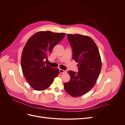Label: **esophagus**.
Returning a JSON list of instances; mask_svg holds the SVG:
<instances>
[{"instance_id": "esophagus-1", "label": "esophagus", "mask_w": 125, "mask_h": 125, "mask_svg": "<svg viewBox=\"0 0 125 125\" xmlns=\"http://www.w3.org/2000/svg\"><path fill=\"white\" fill-rule=\"evenodd\" d=\"M59 72H60V73H66V71L64 70H62V69H59Z\"/></svg>"}]
</instances>
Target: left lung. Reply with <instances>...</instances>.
I'll use <instances>...</instances> for the list:
<instances>
[{
    "label": "left lung",
    "mask_w": 125,
    "mask_h": 125,
    "mask_svg": "<svg viewBox=\"0 0 125 125\" xmlns=\"http://www.w3.org/2000/svg\"><path fill=\"white\" fill-rule=\"evenodd\" d=\"M67 39L73 50V58L78 62V72L68 71L70 80L64 83V88L71 96L78 97L95 84L101 70V59L96 44L89 36L68 34Z\"/></svg>",
    "instance_id": "left-lung-1"
}]
</instances>
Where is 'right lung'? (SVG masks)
Here are the masks:
<instances>
[{"label":"right lung","instance_id":"right-lung-1","mask_svg":"<svg viewBox=\"0 0 125 125\" xmlns=\"http://www.w3.org/2000/svg\"><path fill=\"white\" fill-rule=\"evenodd\" d=\"M65 36L63 33L41 31L26 42L22 54L21 67L26 80L34 90L42 91L49 88L59 74L58 68H53L44 61Z\"/></svg>","mask_w":125,"mask_h":125}]
</instances>
